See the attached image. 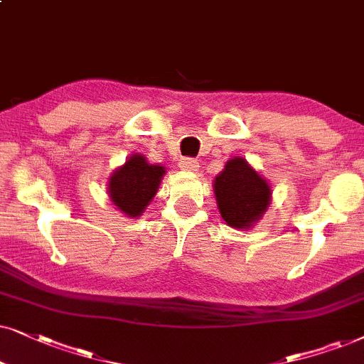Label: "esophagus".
Instances as JSON below:
<instances>
[{
  "label": "esophagus",
  "mask_w": 364,
  "mask_h": 364,
  "mask_svg": "<svg viewBox=\"0 0 364 364\" xmlns=\"http://www.w3.org/2000/svg\"><path fill=\"white\" fill-rule=\"evenodd\" d=\"M179 168L185 169V171H198V168H200V163H198L196 159H193V158H183L181 161H179Z\"/></svg>",
  "instance_id": "34e87169"
}]
</instances>
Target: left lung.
<instances>
[{"label": "left lung", "instance_id": "8db88e82", "mask_svg": "<svg viewBox=\"0 0 364 364\" xmlns=\"http://www.w3.org/2000/svg\"><path fill=\"white\" fill-rule=\"evenodd\" d=\"M215 195L223 220L232 228L243 230L259 220L266 211L271 190L243 158H235L216 176Z\"/></svg>", "mask_w": 364, "mask_h": 364}]
</instances>
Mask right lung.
<instances>
[{
	"instance_id": "obj_1",
	"label": "right lung",
	"mask_w": 364,
	"mask_h": 364,
	"mask_svg": "<svg viewBox=\"0 0 364 364\" xmlns=\"http://www.w3.org/2000/svg\"><path fill=\"white\" fill-rule=\"evenodd\" d=\"M163 174V166L149 164L141 154H133L124 166L116 169L109 178L111 201L124 215L132 218L141 215L156 195Z\"/></svg>"
}]
</instances>
